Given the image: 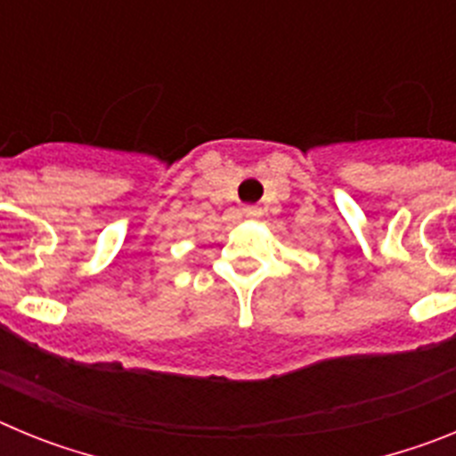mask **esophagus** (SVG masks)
Listing matches in <instances>:
<instances>
[{"mask_svg": "<svg viewBox=\"0 0 456 456\" xmlns=\"http://www.w3.org/2000/svg\"><path fill=\"white\" fill-rule=\"evenodd\" d=\"M241 215L247 216V219H256V216L263 215V209L256 208V205H247V208L241 209Z\"/></svg>", "mask_w": 456, "mask_h": 456, "instance_id": "1", "label": "esophagus"}]
</instances>
